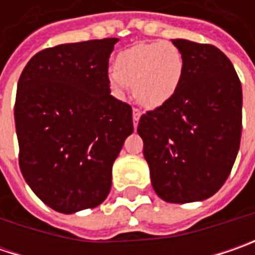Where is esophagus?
Instances as JSON below:
<instances>
[{
	"mask_svg": "<svg viewBox=\"0 0 255 255\" xmlns=\"http://www.w3.org/2000/svg\"><path fill=\"white\" fill-rule=\"evenodd\" d=\"M140 115H142V112H140L137 108H133V125H134V128H136V126H137V123H139Z\"/></svg>",
	"mask_w": 255,
	"mask_h": 255,
	"instance_id": "34e87169",
	"label": "esophagus"
}]
</instances>
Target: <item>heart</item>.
Instances as JSON below:
<instances>
[{
    "label": "heart",
    "mask_w": 255,
    "mask_h": 255,
    "mask_svg": "<svg viewBox=\"0 0 255 255\" xmlns=\"http://www.w3.org/2000/svg\"><path fill=\"white\" fill-rule=\"evenodd\" d=\"M184 59L180 49L169 41L137 44L116 56L109 82L118 96L132 85L136 101L154 109L169 102L181 84Z\"/></svg>",
    "instance_id": "obj_1"
}]
</instances>
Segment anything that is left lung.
Returning a JSON list of instances; mask_svg holds the SVG:
<instances>
[{
	"label": "left lung",
	"mask_w": 255,
	"mask_h": 255,
	"mask_svg": "<svg viewBox=\"0 0 255 255\" xmlns=\"http://www.w3.org/2000/svg\"><path fill=\"white\" fill-rule=\"evenodd\" d=\"M171 42L184 59L181 84L169 102L142 115L137 133L157 196L191 203L211 197L230 174L240 147L243 92L219 48Z\"/></svg>",
	"instance_id": "8db88e82"
}]
</instances>
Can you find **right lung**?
Wrapping results in <instances>:
<instances>
[{"instance_id": "right-lung-1", "label": "right lung", "mask_w": 255, "mask_h": 255, "mask_svg": "<svg viewBox=\"0 0 255 255\" xmlns=\"http://www.w3.org/2000/svg\"><path fill=\"white\" fill-rule=\"evenodd\" d=\"M118 41L46 48L19 76V169L35 194L59 213L93 209L108 197L113 162L133 132L130 105L109 88V56Z\"/></svg>"}]
</instances>
